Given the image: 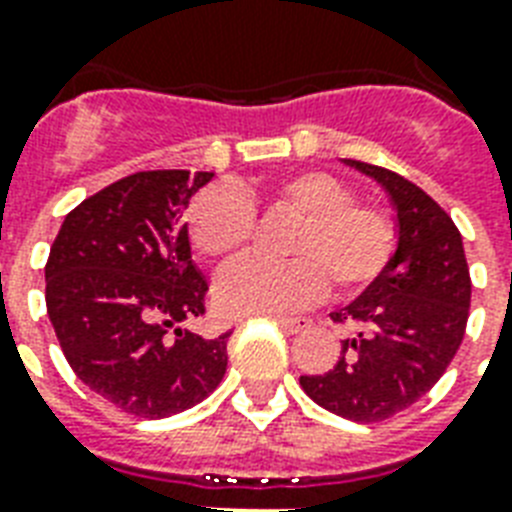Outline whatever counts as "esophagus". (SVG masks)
Listing matches in <instances>:
<instances>
[{"label":"esophagus","instance_id":"esophagus-1","mask_svg":"<svg viewBox=\"0 0 512 512\" xmlns=\"http://www.w3.org/2000/svg\"><path fill=\"white\" fill-rule=\"evenodd\" d=\"M276 324H279L284 332H289V335H297V332L311 329V319H276Z\"/></svg>","mask_w":512,"mask_h":512}]
</instances>
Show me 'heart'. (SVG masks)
Returning a JSON list of instances; mask_svg holds the SVG:
<instances>
[{
	"mask_svg": "<svg viewBox=\"0 0 512 512\" xmlns=\"http://www.w3.org/2000/svg\"><path fill=\"white\" fill-rule=\"evenodd\" d=\"M265 196L295 217L281 252L287 260L241 257L215 281V303L231 316H273L297 311L332 292L369 287L390 263L396 228L382 209L358 204L345 180L329 172H295L271 183ZM252 196L209 188L188 209V239L204 260L236 255L252 236Z\"/></svg>",
	"mask_w": 512,
	"mask_h": 512,
	"instance_id": "obj_1",
	"label": "heart"
}]
</instances>
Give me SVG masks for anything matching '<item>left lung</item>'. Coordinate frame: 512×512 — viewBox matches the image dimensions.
<instances>
[{
    "mask_svg": "<svg viewBox=\"0 0 512 512\" xmlns=\"http://www.w3.org/2000/svg\"><path fill=\"white\" fill-rule=\"evenodd\" d=\"M372 177L396 212V252L385 271L332 319L353 324L342 356L300 385L327 412L382 422L428 393L465 337L470 273L462 236L428 193L396 172L342 159Z\"/></svg>",
    "mask_w": 512,
    "mask_h": 512,
    "instance_id": "8db88e82",
    "label": "left lung"
}]
</instances>
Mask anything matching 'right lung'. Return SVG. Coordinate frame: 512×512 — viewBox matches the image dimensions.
Returning a JSON list of instances; mask_svg holds the SVG:
<instances>
[{
  "label": "right lung",
  "instance_id": "right-lung-1",
  "mask_svg": "<svg viewBox=\"0 0 512 512\" xmlns=\"http://www.w3.org/2000/svg\"><path fill=\"white\" fill-rule=\"evenodd\" d=\"M215 172H135L71 209L44 265L47 316L76 377L135 417L185 412L220 385L228 335L201 337L207 279L183 212Z\"/></svg>",
  "mask_w": 512,
  "mask_h": 512
}]
</instances>
